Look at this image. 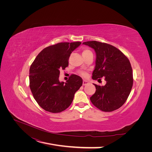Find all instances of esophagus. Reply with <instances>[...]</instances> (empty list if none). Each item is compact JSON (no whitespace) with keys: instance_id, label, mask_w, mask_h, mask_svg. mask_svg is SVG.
I'll return each mask as SVG.
<instances>
[{"instance_id":"34e87169","label":"esophagus","mask_w":152,"mask_h":152,"mask_svg":"<svg viewBox=\"0 0 152 152\" xmlns=\"http://www.w3.org/2000/svg\"><path fill=\"white\" fill-rule=\"evenodd\" d=\"M89 84V83L88 81H87L86 80H84L83 81V86H86V85H88Z\"/></svg>"}]
</instances>
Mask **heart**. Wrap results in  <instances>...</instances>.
I'll list each match as a JSON object with an SVG mask.
<instances>
[{"mask_svg": "<svg viewBox=\"0 0 152 152\" xmlns=\"http://www.w3.org/2000/svg\"><path fill=\"white\" fill-rule=\"evenodd\" d=\"M91 53H92L91 52V50H88V49H85V50H84L83 51V52H82L83 55H89V54H91ZM82 75H83V76H86V73H82Z\"/></svg>", "mask_w": 152, "mask_h": 152, "instance_id": "heart-1", "label": "heart"}]
</instances>
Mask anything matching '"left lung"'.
I'll return each instance as SVG.
<instances>
[{"mask_svg":"<svg viewBox=\"0 0 152 152\" xmlns=\"http://www.w3.org/2000/svg\"><path fill=\"white\" fill-rule=\"evenodd\" d=\"M96 53L94 80L105 77L106 84L98 86L90 100L99 110L109 112L120 108L128 98L133 84L132 69L129 60L115 47L97 41L84 42Z\"/></svg>","mask_w":152,"mask_h":152,"instance_id":"8db88e82","label":"left lung"}]
</instances>
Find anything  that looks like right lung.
I'll return each instance as SVG.
<instances>
[{
	"instance_id": "1",
	"label": "right lung",
	"mask_w": 152,
	"mask_h": 152,
	"mask_svg": "<svg viewBox=\"0 0 152 152\" xmlns=\"http://www.w3.org/2000/svg\"><path fill=\"white\" fill-rule=\"evenodd\" d=\"M81 42H61L45 48L29 69V87L39 105L47 111L60 113L73 100L83 84L82 78L72 75L66 83L59 81L60 70L68 66L71 53Z\"/></svg>"
}]
</instances>
